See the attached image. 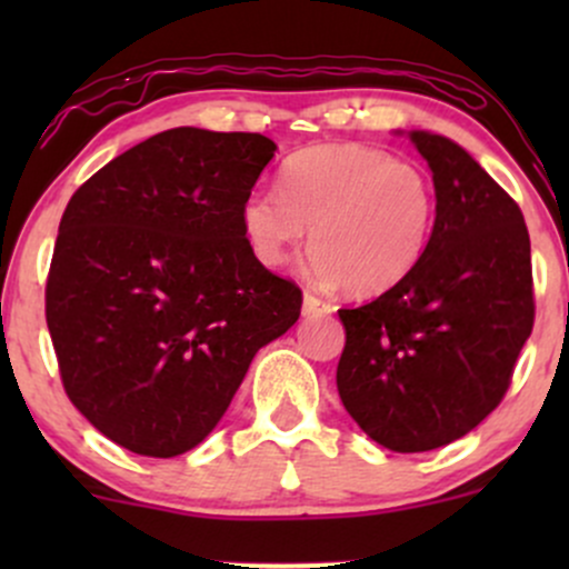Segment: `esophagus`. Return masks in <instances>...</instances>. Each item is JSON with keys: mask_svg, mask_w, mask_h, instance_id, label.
Segmentation results:
<instances>
[{"mask_svg": "<svg viewBox=\"0 0 569 569\" xmlns=\"http://www.w3.org/2000/svg\"><path fill=\"white\" fill-rule=\"evenodd\" d=\"M331 305H326L321 297H316L312 291H305L302 297V312L305 316H321V312H329Z\"/></svg>", "mask_w": 569, "mask_h": 569, "instance_id": "esophagus-1", "label": "esophagus"}]
</instances>
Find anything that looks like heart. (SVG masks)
Masks as SVG:
<instances>
[{"mask_svg":"<svg viewBox=\"0 0 569 569\" xmlns=\"http://www.w3.org/2000/svg\"><path fill=\"white\" fill-rule=\"evenodd\" d=\"M439 194L426 168L361 143H318L280 168V192L243 200L240 227L253 259L280 267L310 232L316 283L377 297L403 283L433 240Z\"/></svg>","mask_w":569,"mask_h":569,"instance_id":"heart-1","label":"heart"}]
</instances>
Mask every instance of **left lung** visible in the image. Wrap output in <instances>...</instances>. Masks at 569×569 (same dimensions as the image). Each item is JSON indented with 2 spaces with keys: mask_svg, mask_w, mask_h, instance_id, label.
I'll return each mask as SVG.
<instances>
[{
  "mask_svg": "<svg viewBox=\"0 0 569 569\" xmlns=\"http://www.w3.org/2000/svg\"><path fill=\"white\" fill-rule=\"evenodd\" d=\"M439 194L417 270L375 302L339 310L337 390L371 441L447 447L506 396L532 331L530 232L511 194L460 143L409 130Z\"/></svg>",
  "mask_w": 569,
  "mask_h": 569,
  "instance_id": "obj_1",
  "label": "left lung"
}]
</instances>
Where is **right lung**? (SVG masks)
Segmentation results:
<instances>
[{
    "label": "right lung",
    "mask_w": 569,
    "mask_h": 569,
    "mask_svg": "<svg viewBox=\"0 0 569 569\" xmlns=\"http://www.w3.org/2000/svg\"><path fill=\"white\" fill-rule=\"evenodd\" d=\"M262 133L162 130L71 194L44 289L63 388L107 439L184 455L302 291L253 259L240 208L276 158Z\"/></svg>",
    "instance_id": "obj_1"
}]
</instances>
